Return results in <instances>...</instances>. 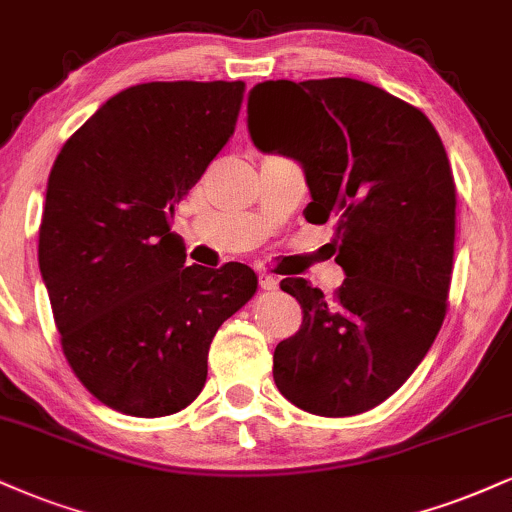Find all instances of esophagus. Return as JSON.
I'll list each match as a JSON object with an SVG mask.
<instances>
[{
    "mask_svg": "<svg viewBox=\"0 0 512 512\" xmlns=\"http://www.w3.org/2000/svg\"><path fill=\"white\" fill-rule=\"evenodd\" d=\"M279 286V279L272 274H260V288L262 291H274V288Z\"/></svg>",
    "mask_w": 512,
    "mask_h": 512,
    "instance_id": "obj_1",
    "label": "esophagus"
}]
</instances>
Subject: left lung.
<instances>
[{"mask_svg":"<svg viewBox=\"0 0 512 512\" xmlns=\"http://www.w3.org/2000/svg\"><path fill=\"white\" fill-rule=\"evenodd\" d=\"M257 150L303 166L310 224L334 221L346 279L324 298L305 279L281 291L303 307L274 350V381L300 410L350 417L408 381L439 334L455 243V183L432 121L355 78L257 83Z\"/></svg>","mask_w":512,"mask_h":512,"instance_id":"1","label":"left lung"}]
</instances>
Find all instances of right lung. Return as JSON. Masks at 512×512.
<instances>
[{"label": "right lung", "mask_w": 512, "mask_h": 512, "mask_svg": "<svg viewBox=\"0 0 512 512\" xmlns=\"http://www.w3.org/2000/svg\"><path fill=\"white\" fill-rule=\"evenodd\" d=\"M243 80L121 90L49 171L38 260L61 350L100 403L133 417L188 408L209 343L257 291L248 264H190L176 205L229 143Z\"/></svg>", "instance_id": "1"}]
</instances>
